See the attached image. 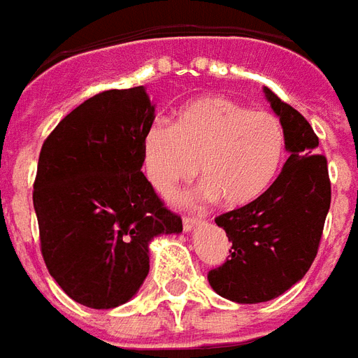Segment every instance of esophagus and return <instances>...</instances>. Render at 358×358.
I'll list each match as a JSON object with an SVG mask.
<instances>
[{
    "label": "esophagus",
    "instance_id": "34e87169",
    "mask_svg": "<svg viewBox=\"0 0 358 358\" xmlns=\"http://www.w3.org/2000/svg\"><path fill=\"white\" fill-rule=\"evenodd\" d=\"M200 224L199 217H192V215H185L183 217V229L185 231H191V229H194L196 225Z\"/></svg>",
    "mask_w": 358,
    "mask_h": 358
}]
</instances>
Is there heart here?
<instances>
[{
	"label": "heart",
	"mask_w": 358,
	"mask_h": 358,
	"mask_svg": "<svg viewBox=\"0 0 358 358\" xmlns=\"http://www.w3.org/2000/svg\"><path fill=\"white\" fill-rule=\"evenodd\" d=\"M283 159L280 119L225 96L194 98L175 113L173 127L156 123L143 138L146 179L166 199L191 183L200 167L204 199L247 206L272 187Z\"/></svg>",
	"instance_id": "1"
}]
</instances>
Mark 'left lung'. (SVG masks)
I'll list each match as a JSON object with an SVG mask.
<instances>
[{"mask_svg":"<svg viewBox=\"0 0 358 358\" xmlns=\"http://www.w3.org/2000/svg\"><path fill=\"white\" fill-rule=\"evenodd\" d=\"M264 94L285 129L289 158L260 199L215 217L231 241V258L208 272L215 293L241 305L272 301L303 280L331 202L328 159L316 154L310 123L270 88Z\"/></svg>","mask_w":358,"mask_h":358,"instance_id":"left-lung-1","label":"left lung"}]
</instances>
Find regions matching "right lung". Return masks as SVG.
I'll return each mask as SVG.
<instances>
[{"label":"right lung","instance_id":"obj_1","mask_svg":"<svg viewBox=\"0 0 358 358\" xmlns=\"http://www.w3.org/2000/svg\"><path fill=\"white\" fill-rule=\"evenodd\" d=\"M154 117L144 86L106 90L42 144L32 192L40 248L50 275L80 305L127 303L148 275L150 241L183 231L141 171Z\"/></svg>","mask_w":358,"mask_h":358}]
</instances>
